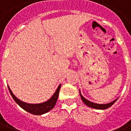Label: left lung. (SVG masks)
I'll list each match as a JSON object with an SVG mask.
<instances>
[{"instance_id": "obj_1", "label": "left lung", "mask_w": 131, "mask_h": 131, "mask_svg": "<svg viewBox=\"0 0 131 131\" xmlns=\"http://www.w3.org/2000/svg\"><path fill=\"white\" fill-rule=\"evenodd\" d=\"M80 93V95H81V98L83 100V102H84V104H85L88 107H90L91 108H94V109H97V110H106L107 108H109L110 107L112 104H114V102H115L116 100H117V99H116L115 100H114V101L111 102L110 103H107V104H97V103H94V102H92L89 101L87 99H85V97L83 96H82V95L81 94V92L79 91Z\"/></svg>"}]
</instances>
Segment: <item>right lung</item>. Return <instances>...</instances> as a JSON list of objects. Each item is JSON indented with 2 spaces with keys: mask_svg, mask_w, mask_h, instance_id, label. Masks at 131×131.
<instances>
[{
  "mask_svg": "<svg viewBox=\"0 0 131 131\" xmlns=\"http://www.w3.org/2000/svg\"><path fill=\"white\" fill-rule=\"evenodd\" d=\"M60 88H61V85L58 86V88H57L55 93L53 94V95L46 102H44L43 103H40V104H29L27 102L21 101L19 99L17 98L13 93L12 91L10 90V87L8 86V89L10 91V94L13 97V98L14 99V100L17 102V104H18L19 106H20L23 110L32 114H34V115H41L43 114H46L54 107V105L56 104V102L57 100V98H58V96H59V92H60Z\"/></svg>",
  "mask_w": 131,
  "mask_h": 131,
  "instance_id": "add662e5",
  "label": "right lung"
}]
</instances>
